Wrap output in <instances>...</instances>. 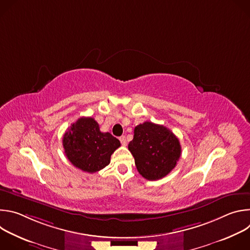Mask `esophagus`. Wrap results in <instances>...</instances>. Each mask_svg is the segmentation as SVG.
<instances>
[{
  "label": "esophagus",
  "mask_w": 250,
  "mask_h": 250,
  "mask_svg": "<svg viewBox=\"0 0 250 250\" xmlns=\"http://www.w3.org/2000/svg\"><path fill=\"white\" fill-rule=\"evenodd\" d=\"M120 140H121V144L124 146H125L126 145H127V141H126V137L125 136V135H123V136H121L120 137Z\"/></svg>",
  "instance_id": "1"
}]
</instances>
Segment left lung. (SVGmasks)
<instances>
[{"label": "left lung", "instance_id": "left-lung-1", "mask_svg": "<svg viewBox=\"0 0 250 250\" xmlns=\"http://www.w3.org/2000/svg\"><path fill=\"white\" fill-rule=\"evenodd\" d=\"M128 150L134 157L139 174L154 181L168 175L181 156L177 136L164 125L146 122L134 127Z\"/></svg>", "mask_w": 250, "mask_h": 250}]
</instances>
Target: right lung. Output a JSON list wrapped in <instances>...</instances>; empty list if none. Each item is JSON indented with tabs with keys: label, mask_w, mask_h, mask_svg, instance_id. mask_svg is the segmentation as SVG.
<instances>
[{
	"label": "right lung",
	"mask_w": 250,
	"mask_h": 250,
	"mask_svg": "<svg viewBox=\"0 0 250 250\" xmlns=\"http://www.w3.org/2000/svg\"><path fill=\"white\" fill-rule=\"evenodd\" d=\"M120 146V140L110 132H102L93 118H80L63 135L66 157L75 167L88 173L109 165L111 155Z\"/></svg>",
	"instance_id": "1"
}]
</instances>
